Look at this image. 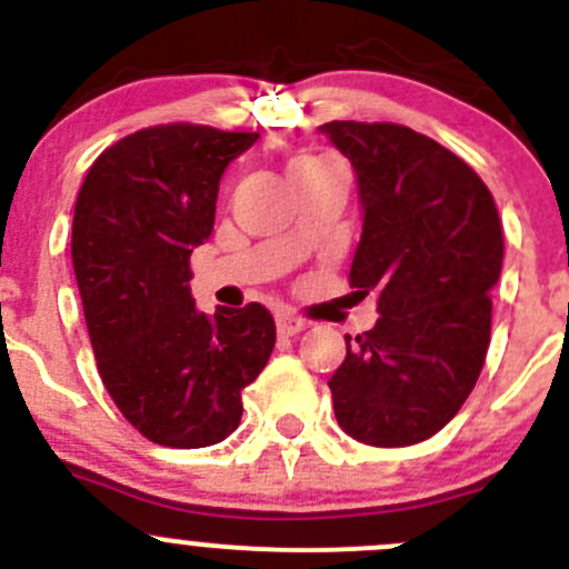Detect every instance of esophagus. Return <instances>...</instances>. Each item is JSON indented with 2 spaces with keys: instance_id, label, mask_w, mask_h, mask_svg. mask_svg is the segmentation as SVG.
<instances>
[{
  "instance_id": "esophagus-1",
  "label": "esophagus",
  "mask_w": 569,
  "mask_h": 569,
  "mask_svg": "<svg viewBox=\"0 0 569 569\" xmlns=\"http://www.w3.org/2000/svg\"><path fill=\"white\" fill-rule=\"evenodd\" d=\"M307 326H309L307 320L296 318V315H290V312L277 315V329H279V335H282V337L301 335V331H307Z\"/></svg>"
}]
</instances>
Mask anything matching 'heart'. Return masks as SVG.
Segmentation results:
<instances>
[{
    "label": "heart",
    "instance_id": "b5f03b06",
    "mask_svg": "<svg viewBox=\"0 0 569 569\" xmlns=\"http://www.w3.org/2000/svg\"><path fill=\"white\" fill-rule=\"evenodd\" d=\"M323 162H329V160H323V157H298V160H292L290 171H292V168H309V166H323Z\"/></svg>",
    "mask_w": 569,
    "mask_h": 569
}]
</instances>
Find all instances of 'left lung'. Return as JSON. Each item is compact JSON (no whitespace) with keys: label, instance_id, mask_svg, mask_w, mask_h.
<instances>
[{"label":"left lung","instance_id":"1","mask_svg":"<svg viewBox=\"0 0 569 569\" xmlns=\"http://www.w3.org/2000/svg\"><path fill=\"white\" fill-rule=\"evenodd\" d=\"M320 132L357 171L365 218L348 282L379 307L373 329L346 335L335 418L365 446H415L462 409L487 359L498 207L462 157L415 129L329 121Z\"/></svg>","mask_w":569,"mask_h":569}]
</instances>
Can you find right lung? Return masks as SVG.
Masks as SVG:
<instances>
[{
  "label": "right lung",
  "instance_id": "right-lung-1",
  "mask_svg": "<svg viewBox=\"0 0 569 569\" xmlns=\"http://www.w3.org/2000/svg\"><path fill=\"white\" fill-rule=\"evenodd\" d=\"M257 138L188 121L138 129L96 157L77 196L71 260L96 368L157 446L227 440L277 342L262 303L204 315L188 284L223 171Z\"/></svg>",
  "mask_w": 569,
  "mask_h": 569
}]
</instances>
